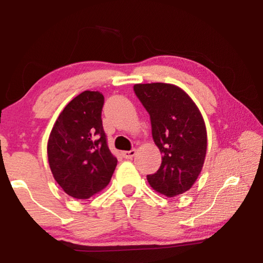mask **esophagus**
<instances>
[{
    "instance_id": "1",
    "label": "esophagus",
    "mask_w": 263,
    "mask_h": 263,
    "mask_svg": "<svg viewBox=\"0 0 263 263\" xmlns=\"http://www.w3.org/2000/svg\"><path fill=\"white\" fill-rule=\"evenodd\" d=\"M136 154V149L133 148L131 151H124V152H122V155L124 159H132L133 157H135Z\"/></svg>"
}]
</instances>
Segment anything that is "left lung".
<instances>
[{"label": "left lung", "mask_w": 263, "mask_h": 263, "mask_svg": "<svg viewBox=\"0 0 263 263\" xmlns=\"http://www.w3.org/2000/svg\"><path fill=\"white\" fill-rule=\"evenodd\" d=\"M135 92L147 110L161 166L147 175L151 186L167 197L188 191L201 174L206 155V127L186 92L171 83H137Z\"/></svg>", "instance_id": "obj_1"}]
</instances>
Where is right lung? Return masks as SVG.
I'll return each instance as SVG.
<instances>
[{"label": "right lung", "mask_w": 263, "mask_h": 263, "mask_svg": "<svg viewBox=\"0 0 263 263\" xmlns=\"http://www.w3.org/2000/svg\"><path fill=\"white\" fill-rule=\"evenodd\" d=\"M103 104L101 92H81L61 111L48 137L53 177L70 197L87 199L100 193L117 166L102 125Z\"/></svg>", "instance_id": "right-lung-1"}]
</instances>
